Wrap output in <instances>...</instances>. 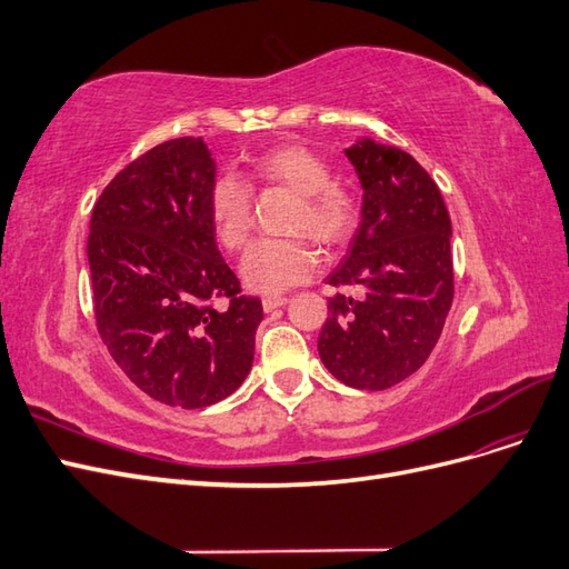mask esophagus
<instances>
[{
  "instance_id": "esophagus-1",
  "label": "esophagus",
  "mask_w": 569,
  "mask_h": 569,
  "mask_svg": "<svg viewBox=\"0 0 569 569\" xmlns=\"http://www.w3.org/2000/svg\"><path fill=\"white\" fill-rule=\"evenodd\" d=\"M287 301H289L287 297H266V299H263V311H266V313H272L274 308L284 306Z\"/></svg>"
}]
</instances>
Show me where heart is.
<instances>
[{"label":"heart","mask_w":569,"mask_h":569,"mask_svg":"<svg viewBox=\"0 0 569 569\" xmlns=\"http://www.w3.org/2000/svg\"><path fill=\"white\" fill-rule=\"evenodd\" d=\"M251 173L266 184H282L299 194L289 222L291 232L311 234L325 247H337L356 230L358 203L353 194L335 182L332 166L308 147L284 144L270 149L253 159ZM206 206L218 242L230 251L242 249L253 220L251 187L232 173L220 176L209 189ZM316 266L318 253L303 237L258 239L244 251L239 272L249 289L282 295L311 280Z\"/></svg>","instance_id":"1"}]
</instances>
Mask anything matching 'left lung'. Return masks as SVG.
Here are the masks:
<instances>
[{"label": "left lung", "instance_id": "1", "mask_svg": "<svg viewBox=\"0 0 569 569\" xmlns=\"http://www.w3.org/2000/svg\"><path fill=\"white\" fill-rule=\"evenodd\" d=\"M360 187V226L332 287H363V297L335 295L318 337L325 368L353 389L380 391L403 382L437 347L453 301L451 218L437 182L410 153L358 140L347 149Z\"/></svg>", "mask_w": 569, "mask_h": 569}]
</instances>
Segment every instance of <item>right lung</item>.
I'll return each instance as SVG.
<instances>
[{
    "instance_id": "right-lung-1",
    "label": "right lung",
    "mask_w": 569,
    "mask_h": 569,
    "mask_svg": "<svg viewBox=\"0 0 569 569\" xmlns=\"http://www.w3.org/2000/svg\"><path fill=\"white\" fill-rule=\"evenodd\" d=\"M216 161L201 137L157 144L97 199L88 261L101 341L151 399L206 408L247 380L261 299L242 295L209 218Z\"/></svg>"
}]
</instances>
